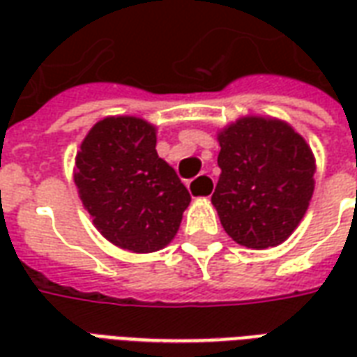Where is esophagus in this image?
<instances>
[{"label":"esophagus","mask_w":357,"mask_h":357,"mask_svg":"<svg viewBox=\"0 0 357 357\" xmlns=\"http://www.w3.org/2000/svg\"><path fill=\"white\" fill-rule=\"evenodd\" d=\"M214 187H216V181L208 174H201L199 178H195L191 183H189V191L197 199H206L210 195L214 193Z\"/></svg>","instance_id":"1"}]
</instances>
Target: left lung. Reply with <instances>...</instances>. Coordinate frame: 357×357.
<instances>
[{"mask_svg":"<svg viewBox=\"0 0 357 357\" xmlns=\"http://www.w3.org/2000/svg\"><path fill=\"white\" fill-rule=\"evenodd\" d=\"M222 168L212 204L225 233L248 248L283 243L306 214L315 160L307 143L279 120L248 116L218 135Z\"/></svg>","mask_w":357,"mask_h":357,"instance_id":"left-lung-1","label":"left lung"}]
</instances>
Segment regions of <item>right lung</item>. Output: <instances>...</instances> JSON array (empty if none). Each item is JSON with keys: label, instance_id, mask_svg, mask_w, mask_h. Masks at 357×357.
Here are the masks:
<instances>
[{"label": "right lung", "instance_id": "add662e5", "mask_svg": "<svg viewBox=\"0 0 357 357\" xmlns=\"http://www.w3.org/2000/svg\"><path fill=\"white\" fill-rule=\"evenodd\" d=\"M156 132L135 116H110L89 130L74 181L102 237L132 252H155L178 233L191 195L156 155Z\"/></svg>", "mask_w": 357, "mask_h": 357}]
</instances>
